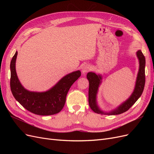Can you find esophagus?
Instances as JSON below:
<instances>
[{"mask_svg": "<svg viewBox=\"0 0 154 154\" xmlns=\"http://www.w3.org/2000/svg\"><path fill=\"white\" fill-rule=\"evenodd\" d=\"M91 66H90V65H88V64H86V65H84L82 67V72L83 74H85L86 72H87L88 71H89L91 69Z\"/></svg>", "mask_w": 154, "mask_h": 154, "instance_id": "1", "label": "esophagus"}]
</instances>
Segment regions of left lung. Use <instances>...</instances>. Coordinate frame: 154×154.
<instances>
[{"mask_svg": "<svg viewBox=\"0 0 154 154\" xmlns=\"http://www.w3.org/2000/svg\"><path fill=\"white\" fill-rule=\"evenodd\" d=\"M137 57L139 60V67L136 81V85L133 92L128 98L117 108L111 110L109 112L101 110L97 103V94L98 88L102 82V76L101 74H96L93 72H89L87 74V78L89 82L88 88V103L91 109L97 114L106 115H118L127 111L136 101L139 98L144 90L145 84V58L141 50L136 52Z\"/></svg>", "mask_w": 154, "mask_h": 154, "instance_id": "obj_1", "label": "left lung"}]
</instances>
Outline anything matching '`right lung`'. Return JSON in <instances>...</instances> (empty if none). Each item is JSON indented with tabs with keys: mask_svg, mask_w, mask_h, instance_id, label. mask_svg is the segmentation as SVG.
<instances>
[{
	"mask_svg": "<svg viewBox=\"0 0 154 154\" xmlns=\"http://www.w3.org/2000/svg\"><path fill=\"white\" fill-rule=\"evenodd\" d=\"M17 54L16 51L10 63V87L15 100L26 110L35 114L49 116L60 112L66 103L69 88L81 76L80 71L67 74L47 91H29L22 85L17 76L15 69Z\"/></svg>",
	"mask_w": 154,
	"mask_h": 154,
	"instance_id": "1",
	"label": "right lung"
}]
</instances>
